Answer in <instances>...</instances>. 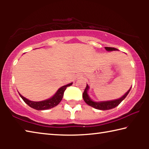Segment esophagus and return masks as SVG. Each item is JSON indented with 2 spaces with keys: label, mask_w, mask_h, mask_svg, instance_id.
<instances>
[{
  "label": "esophagus",
  "mask_w": 149,
  "mask_h": 149,
  "mask_svg": "<svg viewBox=\"0 0 149 149\" xmlns=\"http://www.w3.org/2000/svg\"><path fill=\"white\" fill-rule=\"evenodd\" d=\"M78 77H77V78H78Z\"/></svg>",
  "instance_id": "34e87169"
}]
</instances>
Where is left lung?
Instances as JSON below:
<instances>
[{
	"instance_id": "1",
	"label": "left lung",
	"mask_w": 149,
	"mask_h": 149,
	"mask_svg": "<svg viewBox=\"0 0 149 149\" xmlns=\"http://www.w3.org/2000/svg\"><path fill=\"white\" fill-rule=\"evenodd\" d=\"M105 49H106V50H108V51H112V50H118L117 49H116V48H114V47H105ZM131 88L129 89V91H128L122 97L120 98V99L114 100H110V101L97 102L93 101V100L89 98V95H88L87 91H88V89H89V86H88V85L87 84V86H86V87H85L84 92V93H83V98H84V101L86 102L88 105H89V106H91V107L96 108V109L102 110H110L115 107H116L117 106H118L120 104L121 102H122V100L124 99L126 97H127L128 93H129L130 91Z\"/></svg>"
}]
</instances>
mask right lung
<instances>
[{"label": "right lung", "instance_id": "right-lung-1", "mask_svg": "<svg viewBox=\"0 0 149 149\" xmlns=\"http://www.w3.org/2000/svg\"><path fill=\"white\" fill-rule=\"evenodd\" d=\"M72 85V83L70 84H68L64 86H62L61 88L58 90L56 94H55L53 97L48 100H43V101H40V102H34L31 101L28 99H26L23 96H22L19 94V96L22 97V99H23L24 101L26 103V104L29 106L30 107L34 108L35 110H48L50 108H52L54 107H56L59 104L60 102L61 101L64 95V93L65 90L66 89L67 87H69L70 85Z\"/></svg>", "mask_w": 149, "mask_h": 149}]
</instances>
